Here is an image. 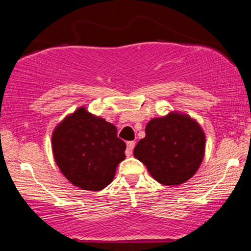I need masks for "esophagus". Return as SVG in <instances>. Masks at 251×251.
Wrapping results in <instances>:
<instances>
[{
	"mask_svg": "<svg viewBox=\"0 0 251 251\" xmlns=\"http://www.w3.org/2000/svg\"><path fill=\"white\" fill-rule=\"evenodd\" d=\"M134 145L135 142H127V148H126V155H127V157H131L132 153H133Z\"/></svg>",
	"mask_w": 251,
	"mask_h": 251,
	"instance_id": "1",
	"label": "esophagus"
}]
</instances>
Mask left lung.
I'll use <instances>...</instances> for the list:
<instances>
[{
	"label": "left lung",
	"instance_id": "obj_1",
	"mask_svg": "<svg viewBox=\"0 0 251 251\" xmlns=\"http://www.w3.org/2000/svg\"><path fill=\"white\" fill-rule=\"evenodd\" d=\"M145 134L133 154L158 183L179 185L196 174L205 151V135L197 122L171 112L150 120Z\"/></svg>",
	"mask_w": 251,
	"mask_h": 251
}]
</instances>
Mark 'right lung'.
Masks as SVG:
<instances>
[{
  "label": "right lung",
  "instance_id": "obj_1",
  "mask_svg": "<svg viewBox=\"0 0 251 251\" xmlns=\"http://www.w3.org/2000/svg\"><path fill=\"white\" fill-rule=\"evenodd\" d=\"M51 148L63 176L75 186L91 191L106 188L126 157V144L117 137L116 126L83 107L56 126Z\"/></svg>",
  "mask_w": 251,
  "mask_h": 251
}]
</instances>
